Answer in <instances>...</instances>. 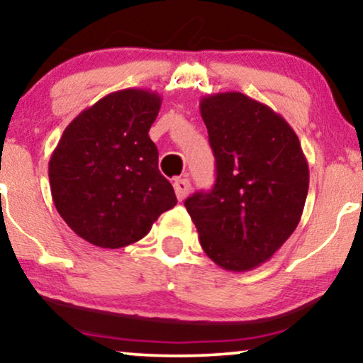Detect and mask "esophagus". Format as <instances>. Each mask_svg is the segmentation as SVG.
Here are the masks:
<instances>
[{"label": "esophagus", "mask_w": 363, "mask_h": 363, "mask_svg": "<svg viewBox=\"0 0 363 363\" xmlns=\"http://www.w3.org/2000/svg\"><path fill=\"white\" fill-rule=\"evenodd\" d=\"M174 191H176V196H177L179 201L186 199V197L189 196V192H191L189 179H177V181L174 182Z\"/></svg>", "instance_id": "obj_1"}]
</instances>
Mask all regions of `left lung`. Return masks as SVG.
Wrapping results in <instances>:
<instances>
[{
  "mask_svg": "<svg viewBox=\"0 0 363 363\" xmlns=\"http://www.w3.org/2000/svg\"><path fill=\"white\" fill-rule=\"evenodd\" d=\"M216 157V184L184 206L204 252L219 267L245 272L267 262L301 222L308 164L291 124L242 93L201 99Z\"/></svg>",
  "mask_w": 363,
  "mask_h": 363,
  "instance_id": "1",
  "label": "left lung"
}]
</instances>
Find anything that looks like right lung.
Instances as JSON below:
<instances>
[{
	"label": "right lung",
	"instance_id": "obj_1",
	"mask_svg": "<svg viewBox=\"0 0 363 363\" xmlns=\"http://www.w3.org/2000/svg\"><path fill=\"white\" fill-rule=\"evenodd\" d=\"M161 103L149 89L111 93L77 114L52 151V202L86 242L104 249L138 242L177 204L147 134Z\"/></svg>",
	"mask_w": 363,
	"mask_h": 363
}]
</instances>
